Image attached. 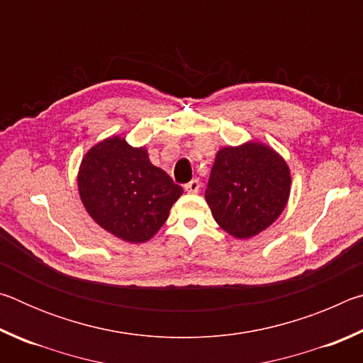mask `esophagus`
Instances as JSON below:
<instances>
[{"instance_id": "34e87169", "label": "esophagus", "mask_w": 363, "mask_h": 363, "mask_svg": "<svg viewBox=\"0 0 363 363\" xmlns=\"http://www.w3.org/2000/svg\"><path fill=\"white\" fill-rule=\"evenodd\" d=\"M184 189H186L189 194H196L200 190V181L199 179L190 181V182L186 184V186H184Z\"/></svg>"}]
</instances>
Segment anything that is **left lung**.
Wrapping results in <instances>:
<instances>
[{"mask_svg": "<svg viewBox=\"0 0 363 363\" xmlns=\"http://www.w3.org/2000/svg\"><path fill=\"white\" fill-rule=\"evenodd\" d=\"M285 160L270 147H224L214 160L205 192L214 220L235 238H250L280 216L290 196Z\"/></svg>", "mask_w": 363, "mask_h": 363, "instance_id": "obj_1", "label": "left lung"}]
</instances>
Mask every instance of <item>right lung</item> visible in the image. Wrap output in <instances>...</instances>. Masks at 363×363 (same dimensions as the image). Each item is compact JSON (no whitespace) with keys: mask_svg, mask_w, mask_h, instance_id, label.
Instances as JSON below:
<instances>
[{"mask_svg":"<svg viewBox=\"0 0 363 363\" xmlns=\"http://www.w3.org/2000/svg\"><path fill=\"white\" fill-rule=\"evenodd\" d=\"M82 201L102 229L130 243L150 240L168 219L182 187L153 167L143 147L118 136L86 153L78 173Z\"/></svg>","mask_w":363,"mask_h":363,"instance_id":"obj_1","label":"right lung"}]
</instances>
